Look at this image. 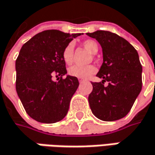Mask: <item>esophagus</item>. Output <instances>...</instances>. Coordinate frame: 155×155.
<instances>
[{
    "label": "esophagus",
    "mask_w": 155,
    "mask_h": 155,
    "mask_svg": "<svg viewBox=\"0 0 155 155\" xmlns=\"http://www.w3.org/2000/svg\"><path fill=\"white\" fill-rule=\"evenodd\" d=\"M85 81V79H83V78H79V81L80 82H83Z\"/></svg>",
    "instance_id": "obj_1"
}]
</instances>
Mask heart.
<instances>
[{
  "mask_svg": "<svg viewBox=\"0 0 155 155\" xmlns=\"http://www.w3.org/2000/svg\"><path fill=\"white\" fill-rule=\"evenodd\" d=\"M83 46L87 50L89 51L91 53H96L98 51V45L94 40H86L82 43ZM62 58L64 59L65 63L70 65L74 60V45L73 44H68L63 50L62 52ZM96 72V68L93 65H87V66H80L74 65L70 67L68 69L69 75L77 78H87L94 74Z\"/></svg>",
  "mask_w": 155,
  "mask_h": 155,
  "instance_id": "b5f03b06",
  "label": "heart"
}]
</instances>
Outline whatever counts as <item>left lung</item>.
<instances>
[{"mask_svg": "<svg viewBox=\"0 0 155 155\" xmlns=\"http://www.w3.org/2000/svg\"><path fill=\"white\" fill-rule=\"evenodd\" d=\"M102 46L104 62L96 76L102 82H91L88 103L93 114L104 121L123 118L131 110L142 88V66L136 49L124 38L106 31L87 33ZM108 81V86L104 82Z\"/></svg>", "mask_w": 155, "mask_h": 155, "instance_id": "obj_1", "label": "left lung"}]
</instances>
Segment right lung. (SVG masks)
<instances>
[{
  "mask_svg": "<svg viewBox=\"0 0 155 155\" xmlns=\"http://www.w3.org/2000/svg\"><path fill=\"white\" fill-rule=\"evenodd\" d=\"M80 35L47 30L38 33L22 46L15 60V89L25 111L34 120L56 123L68 113L79 81L70 75L62 78L67 74L62 52ZM53 76H59L60 81L53 82Z\"/></svg>",
  "mask_w": 155,
  "mask_h": 155,
  "instance_id": "obj_1",
  "label": "right lung"
}]
</instances>
